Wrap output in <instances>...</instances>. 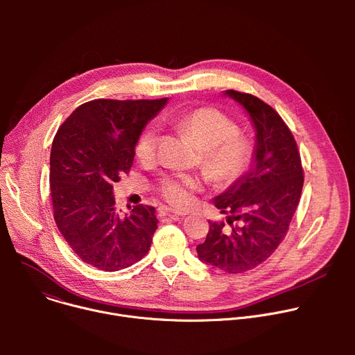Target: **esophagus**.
Listing matches in <instances>:
<instances>
[{"label": "esophagus", "mask_w": 355, "mask_h": 355, "mask_svg": "<svg viewBox=\"0 0 355 355\" xmlns=\"http://www.w3.org/2000/svg\"><path fill=\"white\" fill-rule=\"evenodd\" d=\"M159 214L160 216H168V218H173V219H178L181 216H184V214L175 211V209H171V208H167V207H162L159 209Z\"/></svg>", "instance_id": "1"}]
</instances>
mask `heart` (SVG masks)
<instances>
[{"mask_svg": "<svg viewBox=\"0 0 355 355\" xmlns=\"http://www.w3.org/2000/svg\"><path fill=\"white\" fill-rule=\"evenodd\" d=\"M171 122L204 151L202 168L215 184H232L250 168L254 157V147L245 136L237 133V125L222 112L200 108L173 118ZM157 141V130L151 126L146 128L136 143L137 159L140 162H150L153 159ZM198 185L199 182L193 177L174 175L162 181L160 192L171 205L184 207L189 202L191 193Z\"/></svg>", "mask_w": 355, "mask_h": 355, "instance_id": "obj_1", "label": "heart"}]
</instances>
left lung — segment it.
Instances as JSON below:
<instances>
[{"mask_svg": "<svg viewBox=\"0 0 355 355\" xmlns=\"http://www.w3.org/2000/svg\"><path fill=\"white\" fill-rule=\"evenodd\" d=\"M223 95L248 115L256 130L254 157L247 173L214 199L215 207L229 215L230 229L209 222L196 252L208 266L240 274L264 263L284 240L300 199L303 170L291 130L268 104L234 89Z\"/></svg>", "mask_w": 355, "mask_h": 355, "instance_id": "obj_1", "label": "left lung"}]
</instances>
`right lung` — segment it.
Instances as JSON below:
<instances>
[{"mask_svg":"<svg viewBox=\"0 0 355 355\" xmlns=\"http://www.w3.org/2000/svg\"><path fill=\"white\" fill-rule=\"evenodd\" d=\"M163 99H95L80 105L58 130L50 151V192L56 225L71 250L103 271L141 260L157 229L156 209L115 208L114 184L133 164L135 147Z\"/></svg>","mask_w":355,"mask_h":355,"instance_id":"obj_1","label":"right lung"}]
</instances>
